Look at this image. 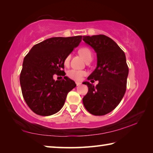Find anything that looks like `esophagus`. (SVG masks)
Segmentation results:
<instances>
[{"instance_id":"34e87169","label":"esophagus","mask_w":153,"mask_h":153,"mask_svg":"<svg viewBox=\"0 0 153 153\" xmlns=\"http://www.w3.org/2000/svg\"><path fill=\"white\" fill-rule=\"evenodd\" d=\"M76 84L77 86H79V85L81 84V83L79 82H76Z\"/></svg>"}]
</instances>
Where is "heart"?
<instances>
[{
	"label": "heart",
	"instance_id": "b5f03b06",
	"mask_svg": "<svg viewBox=\"0 0 153 153\" xmlns=\"http://www.w3.org/2000/svg\"><path fill=\"white\" fill-rule=\"evenodd\" d=\"M79 53L82 55V57L84 59L85 61L89 57H92V53L88 48L84 47L80 48ZM69 60H70V55H68L65 59V63L67 64L69 62ZM85 75H86V73L84 71L77 70V69H71V70L69 71L68 73H67V76H68L69 78L77 80V81L81 79L83 76H84Z\"/></svg>",
	"mask_w": 153,
	"mask_h": 153
}]
</instances>
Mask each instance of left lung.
<instances>
[{
  "label": "left lung",
  "instance_id": "1",
  "mask_svg": "<svg viewBox=\"0 0 153 153\" xmlns=\"http://www.w3.org/2000/svg\"><path fill=\"white\" fill-rule=\"evenodd\" d=\"M83 40L97 55V66L88 79L98 81L96 86L84 82L88 92L83 98V104L92 115H105L120 104L125 94L129 72L125 53L107 36H84Z\"/></svg>",
  "mask_w": 153,
  "mask_h": 153
}]
</instances>
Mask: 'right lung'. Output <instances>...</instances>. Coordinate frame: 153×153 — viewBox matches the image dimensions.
<instances>
[{
    "label": "right lung",
    "mask_w": 153,
    "mask_h": 153,
    "mask_svg": "<svg viewBox=\"0 0 153 153\" xmlns=\"http://www.w3.org/2000/svg\"><path fill=\"white\" fill-rule=\"evenodd\" d=\"M82 38H48L33 46L25 56L20 84L25 101L33 113L41 116L57 113L68 92L76 86L68 77L55 81L53 76L63 75L65 59L79 45Z\"/></svg>",
    "instance_id": "right-lung-1"
}]
</instances>
